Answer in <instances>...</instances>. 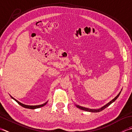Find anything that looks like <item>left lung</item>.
Listing matches in <instances>:
<instances>
[{"instance_id": "left-lung-1", "label": "left lung", "mask_w": 132, "mask_h": 132, "mask_svg": "<svg viewBox=\"0 0 132 132\" xmlns=\"http://www.w3.org/2000/svg\"><path fill=\"white\" fill-rule=\"evenodd\" d=\"M120 93H121V92L118 94V95L116 97L114 98H113V100H112V101H111L109 102V103H108V104H106L105 105H104V106H103V107H101V108H100V109H88V108H84V107H82V106H79V105H76V106L78 108H79V109H82V110H83V111H88V112H95V113H96V112H101V111H103V110H104V109H105L106 108H107L108 106H109L110 105H111L112 103H113V102L116 100V99L119 97V95H120Z\"/></svg>"}]
</instances>
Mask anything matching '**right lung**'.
<instances>
[{
	"label": "right lung",
	"mask_w": 132,
	"mask_h": 132,
	"mask_svg": "<svg viewBox=\"0 0 132 132\" xmlns=\"http://www.w3.org/2000/svg\"><path fill=\"white\" fill-rule=\"evenodd\" d=\"M11 97L12 98H13V100L16 101L17 103L20 105H21V106H23V107H24V108H28V109H36V108H40V107H42V106H44L45 105H46V104L47 103V102H46V103H44V104H42V105H24V104H22V103H20L19 101H18V100H16L15 98L12 97V96H11Z\"/></svg>",
	"instance_id": "right-lung-1"
}]
</instances>
